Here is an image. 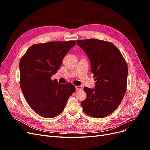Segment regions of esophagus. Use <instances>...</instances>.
<instances>
[{"instance_id":"esophagus-1","label":"esophagus","mask_w":150,"mask_h":150,"mask_svg":"<svg viewBox=\"0 0 150 150\" xmlns=\"http://www.w3.org/2000/svg\"><path fill=\"white\" fill-rule=\"evenodd\" d=\"M82 88H83V87L81 86H76V90H81V89H82Z\"/></svg>"}]
</instances>
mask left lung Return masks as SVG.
Returning a JSON list of instances; mask_svg holds the SVG:
<instances>
[{
  "instance_id": "1",
  "label": "left lung",
  "mask_w": 150,
  "mask_h": 150,
  "mask_svg": "<svg viewBox=\"0 0 150 150\" xmlns=\"http://www.w3.org/2000/svg\"><path fill=\"white\" fill-rule=\"evenodd\" d=\"M87 54L94 74L95 88L84 87L86 99L81 103L88 115L96 118L106 117L118 107L125 94L128 66L120 50L102 40H77Z\"/></svg>"
}]
</instances>
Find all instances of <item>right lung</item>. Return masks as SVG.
I'll use <instances>...</instances> for the list:
<instances>
[{"instance_id": "add662e5", "label": "right lung", "mask_w": 150, "mask_h": 150, "mask_svg": "<svg viewBox=\"0 0 150 150\" xmlns=\"http://www.w3.org/2000/svg\"><path fill=\"white\" fill-rule=\"evenodd\" d=\"M74 40L49 42L30 46L19 63L20 86L26 101L40 116L51 118L64 110L75 90L71 83H58L51 77L59 69Z\"/></svg>"}]
</instances>
